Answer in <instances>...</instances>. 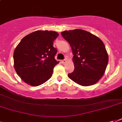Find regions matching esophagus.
I'll use <instances>...</instances> for the list:
<instances>
[{"instance_id": "34e87169", "label": "esophagus", "mask_w": 122, "mask_h": 122, "mask_svg": "<svg viewBox=\"0 0 122 122\" xmlns=\"http://www.w3.org/2000/svg\"><path fill=\"white\" fill-rule=\"evenodd\" d=\"M66 61H67L66 59H63V60H62V61H61V63H66Z\"/></svg>"}]
</instances>
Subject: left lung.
Here are the masks:
<instances>
[{"label": "left lung", "mask_w": 122, "mask_h": 122, "mask_svg": "<svg viewBox=\"0 0 122 122\" xmlns=\"http://www.w3.org/2000/svg\"><path fill=\"white\" fill-rule=\"evenodd\" d=\"M70 45L74 63V71L68 76L82 86L96 83L104 74L108 63L105 46L99 38L81 29L61 32Z\"/></svg>", "instance_id": "1"}]
</instances>
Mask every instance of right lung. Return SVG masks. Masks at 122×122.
<instances>
[{"mask_svg":"<svg viewBox=\"0 0 122 122\" xmlns=\"http://www.w3.org/2000/svg\"><path fill=\"white\" fill-rule=\"evenodd\" d=\"M56 31L37 30L22 39L14 51V69L22 80L31 86H39L52 75L59 63L54 58L57 49L53 42Z\"/></svg>","mask_w":122,"mask_h":122,"instance_id":"obj_1","label":"right lung"}]
</instances>
